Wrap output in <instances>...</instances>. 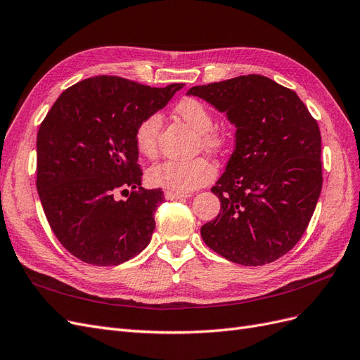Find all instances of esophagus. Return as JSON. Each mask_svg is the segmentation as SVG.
Wrapping results in <instances>:
<instances>
[{
	"instance_id": "esophagus-1",
	"label": "esophagus",
	"mask_w": 360,
	"mask_h": 360,
	"mask_svg": "<svg viewBox=\"0 0 360 360\" xmlns=\"http://www.w3.org/2000/svg\"><path fill=\"white\" fill-rule=\"evenodd\" d=\"M191 197V193H177V192H172V191H165V200L172 201V200H183V198H188Z\"/></svg>"
}]
</instances>
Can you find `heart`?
Here are the masks:
<instances>
[{"label":"heart","mask_w":360,"mask_h":360,"mask_svg":"<svg viewBox=\"0 0 360 360\" xmlns=\"http://www.w3.org/2000/svg\"><path fill=\"white\" fill-rule=\"evenodd\" d=\"M177 115L192 129L197 130V146L212 155H219L226 147V135L214 127V115L204 102L186 97L176 106ZM162 129V115L151 112L138 123L135 129V146L144 158L153 159L158 155V139ZM216 176L214 165L205 158L191 160H165L151 167L147 180L151 186L163 188L177 193L191 191L210 183Z\"/></svg>","instance_id":"heart-1"}]
</instances>
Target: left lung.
Listing matches in <instances>:
<instances>
[{
    "instance_id": "obj_1",
    "label": "left lung",
    "mask_w": 360,
    "mask_h": 360,
    "mask_svg": "<svg viewBox=\"0 0 360 360\" xmlns=\"http://www.w3.org/2000/svg\"><path fill=\"white\" fill-rule=\"evenodd\" d=\"M236 130V150L212 192L221 212L201 226L205 245L242 266H263L294 248L317 205L321 135L292 90L261 75L192 86Z\"/></svg>"
}]
</instances>
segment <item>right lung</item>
I'll return each instance as SVG.
<instances>
[{
  "mask_svg": "<svg viewBox=\"0 0 360 360\" xmlns=\"http://www.w3.org/2000/svg\"><path fill=\"white\" fill-rule=\"evenodd\" d=\"M181 86L94 76L64 90L40 123L39 197L53 234L84 263L118 266L150 243L163 192L141 188L135 129Z\"/></svg>",
  "mask_w": 360,
  "mask_h": 360,
  "instance_id": "obj_1",
  "label": "right lung"
}]
</instances>
